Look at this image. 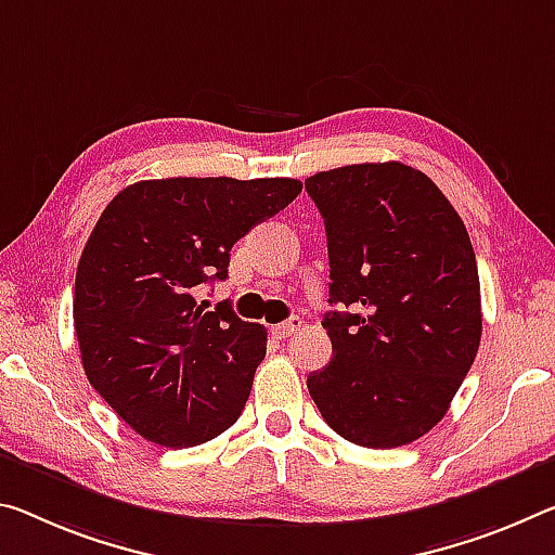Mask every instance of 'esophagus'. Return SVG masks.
Segmentation results:
<instances>
[{"label":"esophagus","mask_w":555,"mask_h":555,"mask_svg":"<svg viewBox=\"0 0 555 555\" xmlns=\"http://www.w3.org/2000/svg\"><path fill=\"white\" fill-rule=\"evenodd\" d=\"M298 328H301V319H298V315H292V319L284 323L271 325V333H274V338H288V336H294Z\"/></svg>","instance_id":"obj_1"}]
</instances>
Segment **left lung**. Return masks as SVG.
Instances as JSON below:
<instances>
[{
    "label": "left lung",
    "mask_w": 555,
    "mask_h": 555,
    "mask_svg": "<svg viewBox=\"0 0 555 555\" xmlns=\"http://www.w3.org/2000/svg\"><path fill=\"white\" fill-rule=\"evenodd\" d=\"M306 192L328 236L333 358L309 392L333 433L392 450L444 417L481 340L467 227L425 172L402 163L315 172Z\"/></svg>",
    "instance_id": "1"
}]
</instances>
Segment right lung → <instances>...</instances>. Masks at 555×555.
I'll list each match as a JSON object with an SVG mask.
<instances>
[{
  "label": "right lung",
  "instance_id": "1",
  "mask_svg": "<svg viewBox=\"0 0 555 555\" xmlns=\"http://www.w3.org/2000/svg\"><path fill=\"white\" fill-rule=\"evenodd\" d=\"M292 178H167L120 190L76 269L74 325L88 383L147 442L182 450L242 415L267 356V328L230 306L205 311L202 284L230 251L294 202Z\"/></svg>",
  "mask_w": 555,
  "mask_h": 555
}]
</instances>
